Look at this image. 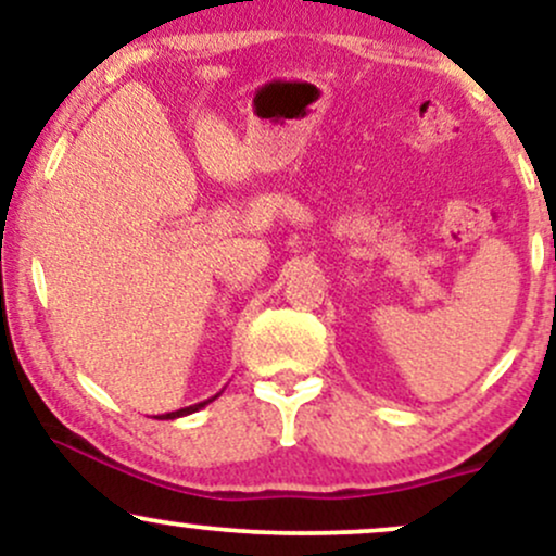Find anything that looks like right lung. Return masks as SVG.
<instances>
[{
    "label": "right lung",
    "mask_w": 556,
    "mask_h": 556,
    "mask_svg": "<svg viewBox=\"0 0 556 556\" xmlns=\"http://www.w3.org/2000/svg\"><path fill=\"white\" fill-rule=\"evenodd\" d=\"M216 397H219V394H214V397H208V400H203V402H195V405H190V407H180V410H172V413H164V416H156V418H162V420H175V418L190 416V413H198V410H201V407H206V405H208V402H214Z\"/></svg>",
    "instance_id": "add662e5"
}]
</instances>
